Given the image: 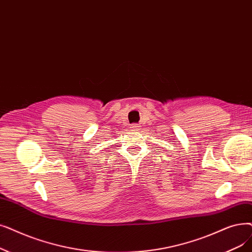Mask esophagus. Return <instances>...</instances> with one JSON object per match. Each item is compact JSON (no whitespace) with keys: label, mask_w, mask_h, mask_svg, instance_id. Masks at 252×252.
Wrapping results in <instances>:
<instances>
[{"label":"esophagus","mask_w":252,"mask_h":252,"mask_svg":"<svg viewBox=\"0 0 252 252\" xmlns=\"http://www.w3.org/2000/svg\"><path fill=\"white\" fill-rule=\"evenodd\" d=\"M130 128L137 130V129H139V128H140V126H139V125H137V124H134V125L130 126Z\"/></svg>","instance_id":"esophagus-1"}]
</instances>
